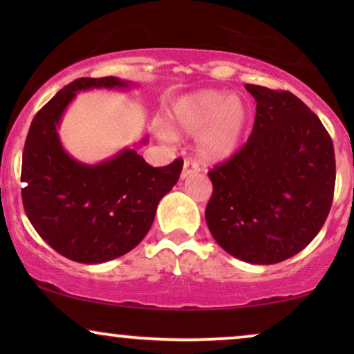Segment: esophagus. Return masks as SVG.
<instances>
[{
	"instance_id": "esophagus-1",
	"label": "esophagus",
	"mask_w": 354,
	"mask_h": 354,
	"mask_svg": "<svg viewBox=\"0 0 354 354\" xmlns=\"http://www.w3.org/2000/svg\"><path fill=\"white\" fill-rule=\"evenodd\" d=\"M196 172H200V167H198V164L190 161V159H185V162H183L182 174H180L182 180H185V178H188L190 176H193V174H196Z\"/></svg>"
}]
</instances>
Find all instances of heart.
I'll return each instance as SVG.
<instances>
[{
	"label": "heart",
	"mask_w": 354,
	"mask_h": 354,
	"mask_svg": "<svg viewBox=\"0 0 354 354\" xmlns=\"http://www.w3.org/2000/svg\"><path fill=\"white\" fill-rule=\"evenodd\" d=\"M169 122L172 133L198 135L196 154L201 161L221 162L239 149L248 122V109L236 96L200 90L176 101ZM161 135L172 137L166 129H161Z\"/></svg>",
	"instance_id": "1"
}]
</instances>
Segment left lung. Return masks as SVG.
I'll use <instances>...</instances> for the list:
<instances>
[{
  "mask_svg": "<svg viewBox=\"0 0 354 354\" xmlns=\"http://www.w3.org/2000/svg\"><path fill=\"white\" fill-rule=\"evenodd\" d=\"M256 100L253 132L229 161L207 172L211 235L251 264H275L311 243L335 188L330 135L290 91L245 85Z\"/></svg>",
  "mask_w": 354,
  "mask_h": 354,
  "instance_id": "1",
  "label": "left lung"
}]
</instances>
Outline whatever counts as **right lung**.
I'll return each instance as SVG.
<instances>
[{
  "mask_svg": "<svg viewBox=\"0 0 354 354\" xmlns=\"http://www.w3.org/2000/svg\"><path fill=\"white\" fill-rule=\"evenodd\" d=\"M118 77H82L56 93L33 118L22 153V203L38 235L67 259L100 264L129 253L148 234L156 207L180 177V158L153 167L124 148L100 164L77 161L57 127L82 90L129 88ZM148 142L145 137L140 145Z\"/></svg>",
  "mask_w": 354,
  "mask_h": 354,
  "instance_id": "right-lung-1",
  "label": "right lung"
}]
</instances>
